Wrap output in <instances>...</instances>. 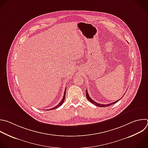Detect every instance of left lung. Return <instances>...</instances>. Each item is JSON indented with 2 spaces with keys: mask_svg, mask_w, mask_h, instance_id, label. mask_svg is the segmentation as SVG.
I'll use <instances>...</instances> for the list:
<instances>
[{
  "mask_svg": "<svg viewBox=\"0 0 148 148\" xmlns=\"http://www.w3.org/2000/svg\"><path fill=\"white\" fill-rule=\"evenodd\" d=\"M86 96L87 99H88L90 102H91L92 103H93V104H94V105H96V106H97L101 107V108H105V107L109 106H110V105H113V104H114V103H117V102H119V100H117V101H116V102H112V103H111L107 104V105H104V104H100V103H97V102H95L94 101H93V100L91 99V97H90V96H89V94L88 93L87 89L86 90ZM121 98H122V97H121Z\"/></svg>",
  "mask_w": 148,
  "mask_h": 148,
  "instance_id": "1",
  "label": "left lung"
}]
</instances>
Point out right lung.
Masks as SVG:
<instances>
[{"mask_svg": "<svg viewBox=\"0 0 148 148\" xmlns=\"http://www.w3.org/2000/svg\"><path fill=\"white\" fill-rule=\"evenodd\" d=\"M66 89H65V90H64V96H63V99H62V100L61 101V102L56 106H55V107H54L53 108H52V109H49V110H54V109H57V108H58L59 106H60L63 103V102H64V99H65V97H66Z\"/></svg>", "mask_w": 148, "mask_h": 148, "instance_id": "obj_1", "label": "right lung"}]
</instances>
